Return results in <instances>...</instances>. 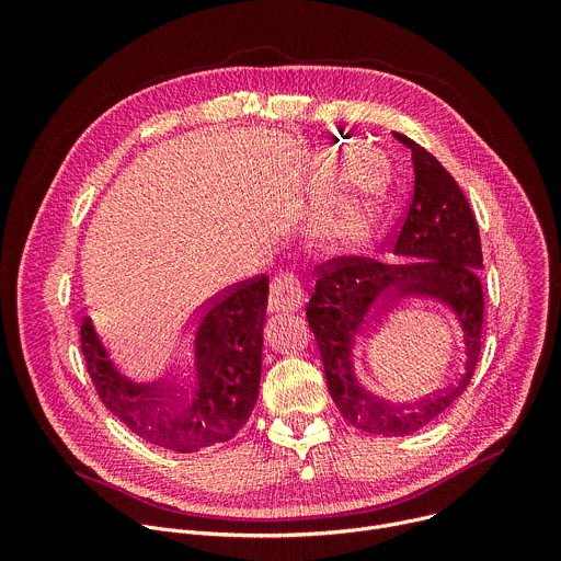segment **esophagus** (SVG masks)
<instances>
[{"mask_svg": "<svg viewBox=\"0 0 561 561\" xmlns=\"http://www.w3.org/2000/svg\"><path fill=\"white\" fill-rule=\"evenodd\" d=\"M304 304V288L293 273H279L271 282L268 310L271 312H293Z\"/></svg>", "mask_w": 561, "mask_h": 561, "instance_id": "esophagus-1", "label": "esophagus"}]
</instances>
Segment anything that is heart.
<instances>
[{
	"mask_svg": "<svg viewBox=\"0 0 561 561\" xmlns=\"http://www.w3.org/2000/svg\"><path fill=\"white\" fill-rule=\"evenodd\" d=\"M375 184L368 175L362 180L357 195L331 208L314 228V237L331 251H348L368 242L375 226Z\"/></svg>",
	"mask_w": 561,
	"mask_h": 561,
	"instance_id": "heart-1",
	"label": "heart"
}]
</instances>
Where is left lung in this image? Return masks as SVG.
<instances>
[{
    "label": "left lung",
    "mask_w": 561,
    "mask_h": 561,
    "mask_svg": "<svg viewBox=\"0 0 561 561\" xmlns=\"http://www.w3.org/2000/svg\"><path fill=\"white\" fill-rule=\"evenodd\" d=\"M392 135L411 148L415 173L411 206L394 234L399 262L342 255L317 266L306 319L342 417L370 435L404 437L446 413L470 383L482 348L484 290L479 271L484 260L479 228L459 184L417 141L402 133ZM397 291L439 298L456 314L465 342V364L456 383L411 405H394L363 381V370H371L370 350L382 374H391L385 354L371 342Z\"/></svg>",
    "instance_id": "left-lung-1"
}]
</instances>
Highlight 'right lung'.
I'll return each mask as SVG.
<instances>
[{
  "mask_svg": "<svg viewBox=\"0 0 561 561\" xmlns=\"http://www.w3.org/2000/svg\"><path fill=\"white\" fill-rule=\"evenodd\" d=\"M266 304V275L208 299L193 317L178 370L148 383L119 370L93 319L84 317L82 353L102 404L137 437L173 453L232 439L260 394Z\"/></svg>",
  "mask_w": 561,
  "mask_h": 561,
  "instance_id": "add662e5",
  "label": "right lung"
}]
</instances>
